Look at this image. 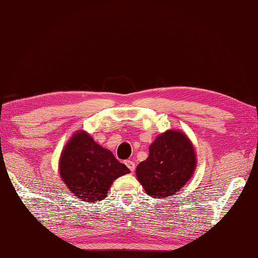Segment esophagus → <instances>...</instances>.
<instances>
[{
	"mask_svg": "<svg viewBox=\"0 0 258 258\" xmlns=\"http://www.w3.org/2000/svg\"><path fill=\"white\" fill-rule=\"evenodd\" d=\"M125 165H127V167L130 169V172H135L136 165L133 160H125Z\"/></svg>",
	"mask_w": 258,
	"mask_h": 258,
	"instance_id": "1",
	"label": "esophagus"
}]
</instances>
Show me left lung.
Masks as SVG:
<instances>
[{
  "label": "left lung",
  "mask_w": 258,
  "mask_h": 258,
  "mask_svg": "<svg viewBox=\"0 0 258 258\" xmlns=\"http://www.w3.org/2000/svg\"><path fill=\"white\" fill-rule=\"evenodd\" d=\"M197 156L191 140L178 130H167L149 146V156L136 169L137 179L155 199L176 194L192 177Z\"/></svg>",
  "instance_id": "left-lung-1"
}]
</instances>
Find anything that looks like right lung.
Wrapping results in <instances>:
<instances>
[{
  "label": "right lung",
  "mask_w": 258,
  "mask_h": 258,
  "mask_svg": "<svg viewBox=\"0 0 258 258\" xmlns=\"http://www.w3.org/2000/svg\"><path fill=\"white\" fill-rule=\"evenodd\" d=\"M128 173L124 164L83 130L72 136L60 155L61 179L75 197L85 202L103 200L114 179Z\"/></svg>",
  "instance_id": "right-lung-1"
}]
</instances>
